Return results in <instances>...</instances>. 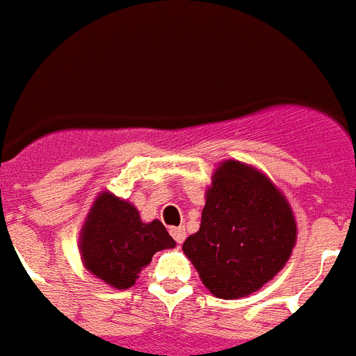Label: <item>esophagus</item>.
<instances>
[{
  "instance_id": "1",
  "label": "esophagus",
  "mask_w": 356,
  "mask_h": 356,
  "mask_svg": "<svg viewBox=\"0 0 356 356\" xmlns=\"http://www.w3.org/2000/svg\"><path fill=\"white\" fill-rule=\"evenodd\" d=\"M170 233H172L173 240L181 245V243L184 242V238H186V229L183 227V225H179V227H172L170 229Z\"/></svg>"
}]
</instances>
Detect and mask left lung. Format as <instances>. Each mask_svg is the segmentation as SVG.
<instances>
[{"label": "left lung", "instance_id": "obj_1", "mask_svg": "<svg viewBox=\"0 0 356 356\" xmlns=\"http://www.w3.org/2000/svg\"><path fill=\"white\" fill-rule=\"evenodd\" d=\"M296 240L286 195L266 173L229 159L212 173L200 231L184 240L183 251L212 296L238 299L284 268Z\"/></svg>", "mask_w": 356, "mask_h": 356}]
</instances>
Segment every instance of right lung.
<instances>
[{"label": "right lung", "mask_w": 356, "mask_h": 356, "mask_svg": "<svg viewBox=\"0 0 356 356\" xmlns=\"http://www.w3.org/2000/svg\"><path fill=\"white\" fill-rule=\"evenodd\" d=\"M175 248V240L159 220L142 222L138 209L99 192L79 234L81 260L92 275L116 290H127L153 254Z\"/></svg>", "instance_id": "right-lung-1"}]
</instances>
